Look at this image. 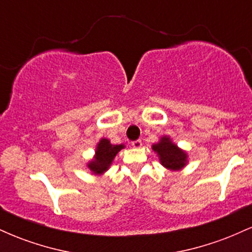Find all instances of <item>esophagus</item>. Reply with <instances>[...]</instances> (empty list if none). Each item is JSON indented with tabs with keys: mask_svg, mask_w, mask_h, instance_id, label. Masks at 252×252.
<instances>
[{
	"mask_svg": "<svg viewBox=\"0 0 252 252\" xmlns=\"http://www.w3.org/2000/svg\"><path fill=\"white\" fill-rule=\"evenodd\" d=\"M131 146L134 147V148H141V147H142V141H141V140L132 141V142H131Z\"/></svg>",
	"mask_w": 252,
	"mask_h": 252,
	"instance_id": "1",
	"label": "esophagus"
}]
</instances>
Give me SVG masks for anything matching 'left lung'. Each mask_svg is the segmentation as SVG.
Masks as SVG:
<instances>
[{
    "label": "left lung",
    "instance_id": "left-lung-1",
    "mask_svg": "<svg viewBox=\"0 0 252 252\" xmlns=\"http://www.w3.org/2000/svg\"><path fill=\"white\" fill-rule=\"evenodd\" d=\"M152 148L158 153V160L164 168L180 170L187 164L186 152L173 143L168 136H162L158 143L153 144Z\"/></svg>",
    "mask_w": 252,
    "mask_h": 252
}]
</instances>
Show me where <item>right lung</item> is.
<instances>
[{
    "mask_svg": "<svg viewBox=\"0 0 252 252\" xmlns=\"http://www.w3.org/2000/svg\"><path fill=\"white\" fill-rule=\"evenodd\" d=\"M123 148L124 144H111L108 138H102L97 144L94 158L88 163V168L91 170L92 174L102 175L111 166L117 153Z\"/></svg>",
    "mask_w": 252,
    "mask_h": 252,
    "instance_id": "add662e5",
    "label": "right lung"
}]
</instances>
